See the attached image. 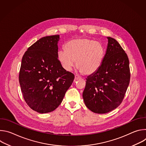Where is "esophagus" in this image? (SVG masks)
<instances>
[{
    "label": "esophagus",
    "mask_w": 146,
    "mask_h": 146,
    "mask_svg": "<svg viewBox=\"0 0 146 146\" xmlns=\"http://www.w3.org/2000/svg\"><path fill=\"white\" fill-rule=\"evenodd\" d=\"M80 78V77H78V76H75V77H74V81H77V80H79Z\"/></svg>",
    "instance_id": "1"
}]
</instances>
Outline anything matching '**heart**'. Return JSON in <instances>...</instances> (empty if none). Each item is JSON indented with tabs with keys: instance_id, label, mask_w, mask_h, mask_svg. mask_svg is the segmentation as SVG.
Returning a JSON list of instances; mask_svg holds the SVG:
<instances>
[{
	"instance_id": "b5f03b06",
	"label": "heart",
	"mask_w": 146,
	"mask_h": 146,
	"mask_svg": "<svg viewBox=\"0 0 146 146\" xmlns=\"http://www.w3.org/2000/svg\"><path fill=\"white\" fill-rule=\"evenodd\" d=\"M105 54L102 44L88 39H73L65 44V50L58 52V59L63 68L69 71L76 61L77 68L81 73L89 76L100 68Z\"/></svg>"
}]
</instances>
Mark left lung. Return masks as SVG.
<instances>
[{"mask_svg":"<svg viewBox=\"0 0 146 146\" xmlns=\"http://www.w3.org/2000/svg\"><path fill=\"white\" fill-rule=\"evenodd\" d=\"M108 46L99 69L86 78L82 98L87 108L98 114L119 106L130 81L128 56L118 41L107 37Z\"/></svg>","mask_w":146,"mask_h":146,"instance_id":"1","label":"left lung"}]
</instances>
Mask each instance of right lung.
<instances>
[{
    "instance_id": "1",
    "label": "right lung",
    "mask_w": 146,
    "mask_h": 146,
    "mask_svg": "<svg viewBox=\"0 0 146 146\" xmlns=\"http://www.w3.org/2000/svg\"><path fill=\"white\" fill-rule=\"evenodd\" d=\"M59 39V35L41 38L28 48L22 59L21 89L27 105L39 113L55 110L74 78L58 59Z\"/></svg>"
}]
</instances>
